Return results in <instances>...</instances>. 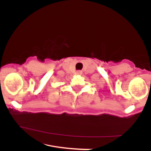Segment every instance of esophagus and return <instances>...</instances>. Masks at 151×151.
<instances>
[{
	"label": "esophagus",
	"instance_id": "esophagus-1",
	"mask_svg": "<svg viewBox=\"0 0 151 151\" xmlns=\"http://www.w3.org/2000/svg\"><path fill=\"white\" fill-rule=\"evenodd\" d=\"M78 73H79V74H81V72H78Z\"/></svg>",
	"mask_w": 151,
	"mask_h": 151
}]
</instances>
